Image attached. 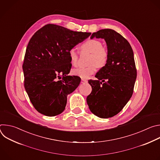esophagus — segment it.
Instances as JSON below:
<instances>
[{"label": "esophagus", "mask_w": 160, "mask_h": 160, "mask_svg": "<svg viewBox=\"0 0 160 160\" xmlns=\"http://www.w3.org/2000/svg\"><path fill=\"white\" fill-rule=\"evenodd\" d=\"M87 80H85V79L82 78V80H81V83H87Z\"/></svg>", "instance_id": "1"}]
</instances>
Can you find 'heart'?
Segmentation results:
<instances>
[{
  "label": "heart",
  "mask_w": 160,
  "mask_h": 160,
  "mask_svg": "<svg viewBox=\"0 0 160 160\" xmlns=\"http://www.w3.org/2000/svg\"><path fill=\"white\" fill-rule=\"evenodd\" d=\"M81 49L83 51L91 54L89 61L91 65L88 67L75 68L72 70V73L83 79H87L96 72L97 66L102 68L106 64L108 60V52L102 47L101 41L94 38H90L84 42L81 45ZM68 54L72 64L76 66L78 60V53L77 50L75 48L71 49Z\"/></svg>",
  "instance_id": "b5f03b06"
}]
</instances>
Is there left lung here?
I'll use <instances>...</instances> for the list:
<instances>
[{
  "label": "left lung",
  "instance_id": "left-lung-1",
  "mask_svg": "<svg viewBox=\"0 0 160 160\" xmlns=\"http://www.w3.org/2000/svg\"><path fill=\"white\" fill-rule=\"evenodd\" d=\"M105 40L108 52L106 64L96 73V80H89L92 92L87 98L88 108L101 118L120 112L131 98L137 78L133 52L129 42L111 29L93 33L90 38Z\"/></svg>",
  "mask_w": 160,
  "mask_h": 160
}]
</instances>
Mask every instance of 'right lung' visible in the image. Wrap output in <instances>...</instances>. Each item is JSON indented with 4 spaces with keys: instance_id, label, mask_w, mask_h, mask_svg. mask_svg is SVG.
Returning a JSON list of instances; mask_svg holds the SVG:
<instances>
[{
    "instance_id": "1",
    "label": "right lung",
    "mask_w": 160,
    "mask_h": 160,
    "mask_svg": "<svg viewBox=\"0 0 160 160\" xmlns=\"http://www.w3.org/2000/svg\"><path fill=\"white\" fill-rule=\"evenodd\" d=\"M90 34L48 24L29 41L22 64L24 86L32 104L42 115L54 117L64 110L67 96L81 81L78 76L68 75L72 68L68 52Z\"/></svg>"
}]
</instances>
